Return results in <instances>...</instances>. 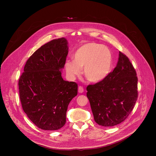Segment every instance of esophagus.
Wrapping results in <instances>:
<instances>
[{"mask_svg":"<svg viewBox=\"0 0 156 156\" xmlns=\"http://www.w3.org/2000/svg\"><path fill=\"white\" fill-rule=\"evenodd\" d=\"M83 91H84L83 88L82 87H81V86H79V88H78V92L79 93H82V92H83Z\"/></svg>","mask_w":156,"mask_h":156,"instance_id":"obj_1","label":"esophagus"}]
</instances>
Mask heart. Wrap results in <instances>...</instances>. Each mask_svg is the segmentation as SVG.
<instances>
[{
  "mask_svg": "<svg viewBox=\"0 0 156 156\" xmlns=\"http://www.w3.org/2000/svg\"><path fill=\"white\" fill-rule=\"evenodd\" d=\"M74 60H67L65 69L71 79L80 74L83 67L84 74L92 82H99L109 74L113 58L111 50L106 46L95 43L81 45L73 55Z\"/></svg>",
  "mask_w": 156,
  "mask_h": 156,
  "instance_id": "b5f03b06",
  "label": "heart"
}]
</instances>
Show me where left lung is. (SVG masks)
<instances>
[{"mask_svg":"<svg viewBox=\"0 0 156 156\" xmlns=\"http://www.w3.org/2000/svg\"><path fill=\"white\" fill-rule=\"evenodd\" d=\"M129 59L121 51L117 65L108 77L89 85L87 95L95 121L111 127L124 121L137 99V77Z\"/></svg>","mask_w":156,"mask_h":156,"instance_id":"8db88e82","label":"left lung"}]
</instances>
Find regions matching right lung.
Wrapping results in <instances>:
<instances>
[{
	"label": "right lung",
	"instance_id": "1",
	"mask_svg": "<svg viewBox=\"0 0 156 156\" xmlns=\"http://www.w3.org/2000/svg\"><path fill=\"white\" fill-rule=\"evenodd\" d=\"M68 53L65 38L42 45L27 59L19 80L23 109L38 128L56 130L66 122L68 106L77 84L62 77Z\"/></svg>",
	"mask_w": 156,
	"mask_h": 156
}]
</instances>
